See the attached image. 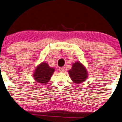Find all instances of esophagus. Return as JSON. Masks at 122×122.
Wrapping results in <instances>:
<instances>
[{"label": "esophagus", "instance_id": "1", "mask_svg": "<svg viewBox=\"0 0 122 122\" xmlns=\"http://www.w3.org/2000/svg\"><path fill=\"white\" fill-rule=\"evenodd\" d=\"M59 71L60 72H64V69L63 68H59Z\"/></svg>", "mask_w": 122, "mask_h": 122}]
</instances>
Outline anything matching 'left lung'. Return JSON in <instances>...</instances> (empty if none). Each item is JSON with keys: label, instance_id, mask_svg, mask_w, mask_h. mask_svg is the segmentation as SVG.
Here are the masks:
<instances>
[{"label": "left lung", "instance_id": "8db88e82", "mask_svg": "<svg viewBox=\"0 0 122 122\" xmlns=\"http://www.w3.org/2000/svg\"><path fill=\"white\" fill-rule=\"evenodd\" d=\"M71 79L76 84H80L85 81L88 77L86 69L81 62L73 64L72 69L68 71Z\"/></svg>", "mask_w": 122, "mask_h": 122}]
</instances>
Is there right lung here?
Segmentation results:
<instances>
[{
  "label": "right lung",
  "instance_id": "right-lung-1",
  "mask_svg": "<svg viewBox=\"0 0 122 122\" xmlns=\"http://www.w3.org/2000/svg\"><path fill=\"white\" fill-rule=\"evenodd\" d=\"M55 69L51 68L46 62H42L36 68L33 74V77L35 80L41 84H47Z\"/></svg>",
  "mask_w": 122,
  "mask_h": 122
}]
</instances>
